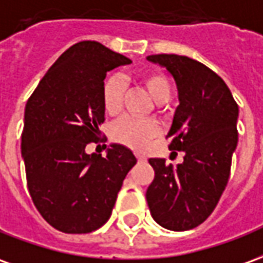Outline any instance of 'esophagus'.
Wrapping results in <instances>:
<instances>
[{
	"mask_svg": "<svg viewBox=\"0 0 263 263\" xmlns=\"http://www.w3.org/2000/svg\"><path fill=\"white\" fill-rule=\"evenodd\" d=\"M136 157H137V160H139V162H146V157H144V156L136 155Z\"/></svg>",
	"mask_w": 263,
	"mask_h": 263,
	"instance_id": "34e87169",
	"label": "esophagus"
}]
</instances>
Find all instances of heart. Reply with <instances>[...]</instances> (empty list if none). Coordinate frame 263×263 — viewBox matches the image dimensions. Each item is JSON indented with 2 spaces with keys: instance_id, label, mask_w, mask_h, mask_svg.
I'll return each instance as SVG.
<instances>
[{
  "instance_id": "1",
  "label": "heart",
  "mask_w": 263,
  "mask_h": 263,
  "mask_svg": "<svg viewBox=\"0 0 263 263\" xmlns=\"http://www.w3.org/2000/svg\"><path fill=\"white\" fill-rule=\"evenodd\" d=\"M146 91L157 104L167 103L172 97V84L169 79L160 71H150L140 77ZM126 80L121 76H111L106 80L103 86V106L107 114H117L123 107L124 93H126ZM159 126L155 121L137 120L133 117H123L114 123L111 136L116 142L123 143L132 149H143L150 140L159 135Z\"/></svg>"
}]
</instances>
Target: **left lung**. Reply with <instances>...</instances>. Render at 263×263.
<instances>
[{"label": "left lung", "mask_w": 263, "mask_h": 263, "mask_svg": "<svg viewBox=\"0 0 263 263\" xmlns=\"http://www.w3.org/2000/svg\"><path fill=\"white\" fill-rule=\"evenodd\" d=\"M147 60L164 67L176 83L179 106L166 137L169 149L184 157L176 167L164 159H149L155 179L146 199L159 225L189 231L209 218L228 184L239 108L225 81L196 60L177 54Z\"/></svg>", "instance_id": "obj_1"}]
</instances>
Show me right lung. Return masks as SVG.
Returning a JSON list of instances; mask_svg holds the SVG:
<instances>
[{
	"mask_svg": "<svg viewBox=\"0 0 263 263\" xmlns=\"http://www.w3.org/2000/svg\"><path fill=\"white\" fill-rule=\"evenodd\" d=\"M130 63L97 41H81L60 55L27 101L21 136L27 184L37 211L57 231L88 233L104 225L137 162L117 143L104 157L86 153L104 121V79Z\"/></svg>",
	"mask_w": 263,
	"mask_h": 263,
	"instance_id": "1",
	"label": "right lung"
}]
</instances>
